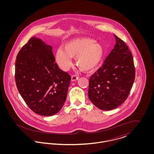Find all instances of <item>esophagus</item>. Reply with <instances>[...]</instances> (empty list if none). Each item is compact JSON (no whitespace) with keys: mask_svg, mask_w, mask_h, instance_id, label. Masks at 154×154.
Segmentation results:
<instances>
[{"mask_svg":"<svg viewBox=\"0 0 154 154\" xmlns=\"http://www.w3.org/2000/svg\"><path fill=\"white\" fill-rule=\"evenodd\" d=\"M79 79V77L75 75V74H74L73 75H72V81H77Z\"/></svg>","mask_w":154,"mask_h":154,"instance_id":"34e87169","label":"esophagus"}]
</instances>
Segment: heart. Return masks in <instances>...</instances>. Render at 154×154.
Listing matches in <instances>:
<instances>
[{
    "mask_svg": "<svg viewBox=\"0 0 154 154\" xmlns=\"http://www.w3.org/2000/svg\"><path fill=\"white\" fill-rule=\"evenodd\" d=\"M103 54L102 46L95 40L81 38L66 43L63 48H58L55 57L59 65L64 70L70 69L73 62L72 57H75L77 66L84 71H91L100 63Z\"/></svg>",
    "mask_w": 154,
    "mask_h": 154,
    "instance_id": "b5f03b06",
    "label": "heart"
}]
</instances>
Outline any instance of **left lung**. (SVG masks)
Masks as SVG:
<instances>
[{"label": "left lung", "instance_id": "8db88e82", "mask_svg": "<svg viewBox=\"0 0 154 154\" xmlns=\"http://www.w3.org/2000/svg\"><path fill=\"white\" fill-rule=\"evenodd\" d=\"M114 36V48L89 81V99L96 107L104 111L116 109L124 102L135 79L131 51L122 40Z\"/></svg>", "mask_w": 154, "mask_h": 154}]
</instances>
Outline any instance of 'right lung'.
<instances>
[{"instance_id":"obj_1","label":"right lung","mask_w":154,"mask_h":154,"mask_svg":"<svg viewBox=\"0 0 154 154\" xmlns=\"http://www.w3.org/2000/svg\"><path fill=\"white\" fill-rule=\"evenodd\" d=\"M52 48L32 37L18 52L15 67L17 89L30 109L51 116L66 100L71 77L55 62Z\"/></svg>"}]
</instances>
